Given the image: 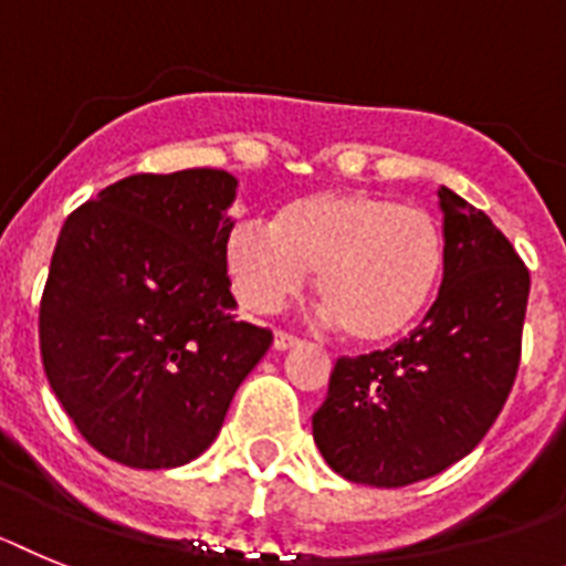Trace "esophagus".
Wrapping results in <instances>:
<instances>
[{
    "label": "esophagus",
    "mask_w": 566,
    "mask_h": 566,
    "mask_svg": "<svg viewBox=\"0 0 566 566\" xmlns=\"http://www.w3.org/2000/svg\"><path fill=\"white\" fill-rule=\"evenodd\" d=\"M273 344H276V350H290V347L302 344V338L293 336V333H287V331H276V338H273Z\"/></svg>",
    "instance_id": "obj_1"
}]
</instances>
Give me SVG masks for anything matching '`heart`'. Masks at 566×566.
<instances>
[{"instance_id": "heart-1", "label": "heart", "mask_w": 566, "mask_h": 566, "mask_svg": "<svg viewBox=\"0 0 566 566\" xmlns=\"http://www.w3.org/2000/svg\"><path fill=\"white\" fill-rule=\"evenodd\" d=\"M224 268L244 307L270 313L316 273V296L347 338L385 344L427 311L444 268V230L427 210L373 190L290 201L273 224L239 222Z\"/></svg>"}]
</instances>
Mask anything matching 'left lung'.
I'll use <instances>...</instances> for the list:
<instances>
[{"label": "left lung", "mask_w": 566, "mask_h": 566, "mask_svg": "<svg viewBox=\"0 0 566 566\" xmlns=\"http://www.w3.org/2000/svg\"><path fill=\"white\" fill-rule=\"evenodd\" d=\"M444 276L399 344L342 356L313 412L324 461L356 484L405 488L473 453L513 390L530 270L470 201L439 190Z\"/></svg>", "instance_id": "obj_1"}]
</instances>
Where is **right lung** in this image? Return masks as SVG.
<instances>
[{
  "instance_id": "right-lung-1",
  "label": "right lung",
  "mask_w": 566,
  "mask_h": 566,
  "mask_svg": "<svg viewBox=\"0 0 566 566\" xmlns=\"http://www.w3.org/2000/svg\"><path fill=\"white\" fill-rule=\"evenodd\" d=\"M235 179L136 174L59 230L39 302L45 376L82 439L142 470L193 461L273 344L233 316L224 268Z\"/></svg>"
}]
</instances>
